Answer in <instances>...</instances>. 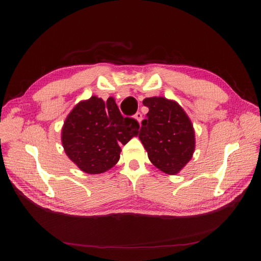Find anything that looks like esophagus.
Returning <instances> with one entry per match:
<instances>
[{
	"label": "esophagus",
	"mask_w": 261,
	"mask_h": 261,
	"mask_svg": "<svg viewBox=\"0 0 261 261\" xmlns=\"http://www.w3.org/2000/svg\"><path fill=\"white\" fill-rule=\"evenodd\" d=\"M134 117L137 119L138 123H141L142 119H143V115H142V113H141V112H137V113L134 115Z\"/></svg>",
	"instance_id": "34e87169"
}]
</instances>
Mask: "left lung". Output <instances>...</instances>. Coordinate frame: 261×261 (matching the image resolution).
Masks as SVG:
<instances>
[{
	"label": "left lung",
	"mask_w": 261,
	"mask_h": 261,
	"mask_svg": "<svg viewBox=\"0 0 261 261\" xmlns=\"http://www.w3.org/2000/svg\"><path fill=\"white\" fill-rule=\"evenodd\" d=\"M143 103L149 111L142 121L138 137L149 161L161 171L174 175L193 155V126L175 101L152 97L144 99Z\"/></svg>",
	"instance_id": "left-lung-1"
}]
</instances>
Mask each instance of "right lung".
<instances>
[{"label":"right lung","mask_w":261,"mask_h":261,"mask_svg":"<svg viewBox=\"0 0 261 261\" xmlns=\"http://www.w3.org/2000/svg\"><path fill=\"white\" fill-rule=\"evenodd\" d=\"M138 128L136 119L120 114L114 98L105 102L92 96L68 115L62 127V145L80 170L99 174L117 163L120 145L136 136Z\"/></svg>","instance_id":"1"}]
</instances>
